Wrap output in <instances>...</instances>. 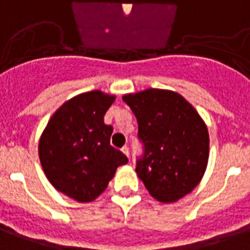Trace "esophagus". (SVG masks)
<instances>
[{
  "label": "esophagus",
  "mask_w": 250,
  "mask_h": 250,
  "mask_svg": "<svg viewBox=\"0 0 250 250\" xmlns=\"http://www.w3.org/2000/svg\"><path fill=\"white\" fill-rule=\"evenodd\" d=\"M121 150H123L124 154H125V156H126L127 158H129V154H130V153H129V147H127L126 145H125V146H124L123 149H121Z\"/></svg>",
  "instance_id": "obj_1"
}]
</instances>
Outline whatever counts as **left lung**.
<instances>
[{"label":"left lung","mask_w":250,"mask_h":250,"mask_svg":"<svg viewBox=\"0 0 250 250\" xmlns=\"http://www.w3.org/2000/svg\"><path fill=\"white\" fill-rule=\"evenodd\" d=\"M123 100L138 123L144 153L136 172L153 197L174 202L201 181L209 157V134L197 110L172 90L147 89Z\"/></svg>","instance_id":"obj_1"}]
</instances>
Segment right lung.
<instances>
[{
	"label": "right lung",
	"instance_id": "obj_1",
	"mask_svg": "<svg viewBox=\"0 0 250 250\" xmlns=\"http://www.w3.org/2000/svg\"><path fill=\"white\" fill-rule=\"evenodd\" d=\"M114 101L100 90L78 94L49 120L40 138V161L57 190L78 202L96 200L127 157L110 145L104 116Z\"/></svg>",
	"mask_w": 250,
	"mask_h": 250
}]
</instances>
